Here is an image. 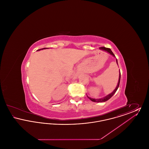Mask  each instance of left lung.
I'll return each instance as SVG.
<instances>
[{"label":"left lung","instance_id":"left-lung-1","mask_svg":"<svg viewBox=\"0 0 149 149\" xmlns=\"http://www.w3.org/2000/svg\"><path fill=\"white\" fill-rule=\"evenodd\" d=\"M99 49H100V50H103V51H106L107 52H108V54H111V55H112L114 57H116L115 56V55H114L113 53L112 52V51H111V50L110 49H108V48H106V47H100L99 48ZM116 63H117V64L118 65V61H117V59H116ZM120 74H119V79H118V84H117V86H116V88H115V89L111 93H110V94H108L107 95H106V97H103V98H98V99H95V98H91V97H88V95H87V94H86V95H87V97L89 98V99H90L91 100H92V102H106L107 100H108V99H110L113 95L114 94V93L116 92V91H117V90L118 89V87H119V85H120Z\"/></svg>","mask_w":149,"mask_h":149}]
</instances>
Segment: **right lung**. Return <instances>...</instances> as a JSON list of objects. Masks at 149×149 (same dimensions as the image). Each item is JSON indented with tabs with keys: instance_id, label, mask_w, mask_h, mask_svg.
Wrapping results in <instances>:
<instances>
[{
	"instance_id": "add662e5",
	"label": "right lung",
	"mask_w": 149,
	"mask_h": 149,
	"mask_svg": "<svg viewBox=\"0 0 149 149\" xmlns=\"http://www.w3.org/2000/svg\"><path fill=\"white\" fill-rule=\"evenodd\" d=\"M48 49V48H43V49H40V50H38L37 51H40V50H43V49Z\"/></svg>"
}]
</instances>
